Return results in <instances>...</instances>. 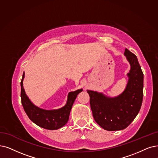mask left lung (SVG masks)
I'll return each instance as SVG.
<instances>
[{
  "label": "left lung",
  "mask_w": 158,
  "mask_h": 158,
  "mask_svg": "<svg viewBox=\"0 0 158 158\" xmlns=\"http://www.w3.org/2000/svg\"><path fill=\"white\" fill-rule=\"evenodd\" d=\"M124 55L130 62L129 80L124 91L115 98L87 90L94 121L104 130H121L128 127L139 111L143 97V73L136 56L127 48Z\"/></svg>",
  "instance_id": "obj_1"
}]
</instances>
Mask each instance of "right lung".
I'll use <instances>...</instances> for the list:
<instances>
[{"label": "right lung", "mask_w": 158, "mask_h": 158, "mask_svg": "<svg viewBox=\"0 0 158 158\" xmlns=\"http://www.w3.org/2000/svg\"><path fill=\"white\" fill-rule=\"evenodd\" d=\"M24 77V73L21 81V102L25 112L31 121L41 128L50 130L59 129L65 125L74 100L78 94L82 91V89L69 93L67 102L63 108L55 110H45L38 108L30 102L23 88Z\"/></svg>", "instance_id": "obj_1"}]
</instances>
